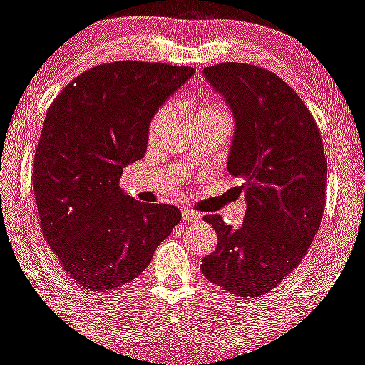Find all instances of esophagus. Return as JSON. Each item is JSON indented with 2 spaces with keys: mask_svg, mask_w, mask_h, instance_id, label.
<instances>
[{
  "mask_svg": "<svg viewBox=\"0 0 365 365\" xmlns=\"http://www.w3.org/2000/svg\"><path fill=\"white\" fill-rule=\"evenodd\" d=\"M182 217H183V220H185V222H199V220H201V215H199L197 212H194V210H190V208H183L182 210Z\"/></svg>",
  "mask_w": 365,
  "mask_h": 365,
  "instance_id": "obj_1",
  "label": "esophagus"
}]
</instances>
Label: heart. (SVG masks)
Masks as SVG:
<instances>
[{"label": "heart", "instance_id": "b5f03b06", "mask_svg": "<svg viewBox=\"0 0 365 365\" xmlns=\"http://www.w3.org/2000/svg\"><path fill=\"white\" fill-rule=\"evenodd\" d=\"M170 115H171L170 105L160 106V108L153 113L150 124H148V140L153 141L157 136H159L160 131L164 129V125H166ZM192 117L194 120L195 118H218V120H224L225 124L231 125V113H229V110L225 108L222 103H205V105H201L197 110H195Z\"/></svg>", "mask_w": 365, "mask_h": 365}]
</instances>
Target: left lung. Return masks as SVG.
Wrapping results in <instances>:
<instances>
[{"label": "left lung", "mask_w": 365, "mask_h": 365, "mask_svg": "<svg viewBox=\"0 0 365 365\" xmlns=\"http://www.w3.org/2000/svg\"><path fill=\"white\" fill-rule=\"evenodd\" d=\"M205 76L231 106L236 131L227 171L247 199L243 225L205 220L217 250L202 257L208 282L237 297L274 290L308 252L325 208L327 160L320 131L297 92L266 68L218 63Z\"/></svg>", "instance_id": "obj_1"}]
</instances>
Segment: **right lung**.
<instances>
[{
    "label": "right lung",
    "mask_w": 365,
    "mask_h": 365,
    "mask_svg": "<svg viewBox=\"0 0 365 365\" xmlns=\"http://www.w3.org/2000/svg\"><path fill=\"white\" fill-rule=\"evenodd\" d=\"M190 66L117 61L80 73L45 115L33 160L41 232L73 282L108 292L133 282L182 220L118 187L147 152L159 106L194 75Z\"/></svg>",
    "instance_id": "1"
}]
</instances>
